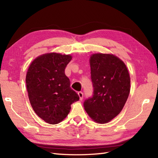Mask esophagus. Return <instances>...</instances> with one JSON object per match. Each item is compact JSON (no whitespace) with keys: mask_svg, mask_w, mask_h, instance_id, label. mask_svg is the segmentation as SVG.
Returning <instances> with one entry per match:
<instances>
[{"mask_svg":"<svg viewBox=\"0 0 158 158\" xmlns=\"http://www.w3.org/2000/svg\"><path fill=\"white\" fill-rule=\"evenodd\" d=\"M78 94L79 97H80V100H82V99H83V93L82 92H78Z\"/></svg>","mask_w":158,"mask_h":158,"instance_id":"1","label":"esophagus"}]
</instances>
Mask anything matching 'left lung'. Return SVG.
Segmentation results:
<instances>
[{
  "label": "left lung",
  "mask_w": 158,
  "mask_h": 158,
  "mask_svg": "<svg viewBox=\"0 0 158 158\" xmlns=\"http://www.w3.org/2000/svg\"><path fill=\"white\" fill-rule=\"evenodd\" d=\"M93 94L84 102L93 120H112L124 106L130 91V78L120 59L112 54H94L89 60Z\"/></svg>",
  "instance_id": "obj_1"
}]
</instances>
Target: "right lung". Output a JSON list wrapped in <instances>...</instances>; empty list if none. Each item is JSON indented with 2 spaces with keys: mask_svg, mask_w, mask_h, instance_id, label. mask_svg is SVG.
<instances>
[{
  "mask_svg": "<svg viewBox=\"0 0 158 158\" xmlns=\"http://www.w3.org/2000/svg\"><path fill=\"white\" fill-rule=\"evenodd\" d=\"M72 59L70 55L43 54L29 66L26 83L28 98L35 113L50 124L62 121L80 98L70 88L65 69Z\"/></svg>",
  "mask_w": 158,
  "mask_h": 158,
  "instance_id": "obj_1",
  "label": "right lung"
}]
</instances>
